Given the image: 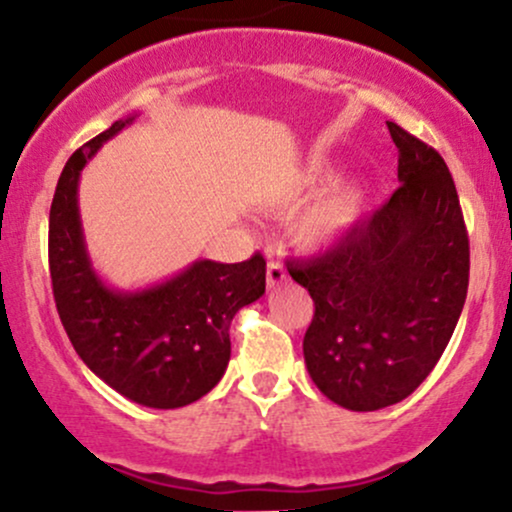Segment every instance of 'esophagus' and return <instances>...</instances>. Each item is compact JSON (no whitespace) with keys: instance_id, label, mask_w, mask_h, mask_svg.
<instances>
[{"instance_id":"obj_1","label":"esophagus","mask_w":512,"mask_h":512,"mask_svg":"<svg viewBox=\"0 0 512 512\" xmlns=\"http://www.w3.org/2000/svg\"><path fill=\"white\" fill-rule=\"evenodd\" d=\"M284 281H289V274H286L284 262H281V257L269 255V264H267V286H269V289H274V286L284 284Z\"/></svg>"}]
</instances>
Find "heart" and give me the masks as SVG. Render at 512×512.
<instances>
[{
  "instance_id": "1",
  "label": "heart",
  "mask_w": 512,
  "mask_h": 512,
  "mask_svg": "<svg viewBox=\"0 0 512 512\" xmlns=\"http://www.w3.org/2000/svg\"><path fill=\"white\" fill-rule=\"evenodd\" d=\"M334 178V170L325 168V166H317L310 168L308 173L301 175V180L293 182L291 187H286L281 195L274 197V207L286 209L293 207L296 202H301L303 197L315 195V192L325 190L327 185H332ZM363 207V190L356 185H344L337 187L332 195H327L322 202H317L308 214L298 221L296 226V236L301 243L310 245H325L337 240L342 233L349 231L354 226L358 214H361Z\"/></svg>"
}]
</instances>
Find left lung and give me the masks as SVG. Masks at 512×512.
I'll list each match as a JSON object with an SVG mask.
<instances>
[{
  "label": "left lung",
  "instance_id": "left-lung-1",
  "mask_svg": "<svg viewBox=\"0 0 512 512\" xmlns=\"http://www.w3.org/2000/svg\"><path fill=\"white\" fill-rule=\"evenodd\" d=\"M399 187L334 248L289 260L315 315L303 337L327 399L375 411L409 397L443 356L469 286V238L443 156L387 122Z\"/></svg>",
  "mask_w": 512,
  "mask_h": 512
}]
</instances>
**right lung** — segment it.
<instances>
[{"instance_id": "obj_1", "label": "right lung", "mask_w": 512, "mask_h": 512, "mask_svg": "<svg viewBox=\"0 0 512 512\" xmlns=\"http://www.w3.org/2000/svg\"><path fill=\"white\" fill-rule=\"evenodd\" d=\"M134 117L113 122L69 156L50 207L52 296L69 342L103 383L151 409L197 402L231 358L233 317L264 293L267 262L197 260L163 284L120 293L93 272L81 233L79 175L103 142Z\"/></svg>"}]
</instances>
